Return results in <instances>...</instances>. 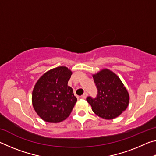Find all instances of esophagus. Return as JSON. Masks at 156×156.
I'll use <instances>...</instances> for the list:
<instances>
[{
	"instance_id": "1",
	"label": "esophagus",
	"mask_w": 156,
	"mask_h": 156,
	"mask_svg": "<svg viewBox=\"0 0 156 156\" xmlns=\"http://www.w3.org/2000/svg\"><path fill=\"white\" fill-rule=\"evenodd\" d=\"M87 93H86V92H85V93H84L83 95H82V98H83V99H85L87 97Z\"/></svg>"
}]
</instances>
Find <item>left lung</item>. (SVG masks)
I'll return each mask as SVG.
<instances>
[{"instance_id":"left-lung-1","label":"left lung","mask_w":156,"mask_h":156,"mask_svg":"<svg viewBox=\"0 0 156 156\" xmlns=\"http://www.w3.org/2000/svg\"><path fill=\"white\" fill-rule=\"evenodd\" d=\"M92 76L98 88L96 98H87L92 111L98 116L106 120L117 118L129 105L127 89L120 78L108 69H102Z\"/></svg>"}]
</instances>
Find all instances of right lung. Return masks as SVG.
<instances>
[{
  "mask_svg": "<svg viewBox=\"0 0 156 156\" xmlns=\"http://www.w3.org/2000/svg\"><path fill=\"white\" fill-rule=\"evenodd\" d=\"M72 72L65 66L51 69L41 76L33 89L31 102L44 121L60 122L69 116L77 98L67 85Z\"/></svg>",
  "mask_w": 156,
  "mask_h": 156,
  "instance_id": "1",
  "label": "right lung"
}]
</instances>
